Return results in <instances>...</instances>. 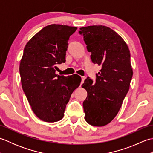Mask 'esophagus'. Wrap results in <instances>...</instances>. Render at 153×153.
I'll return each instance as SVG.
<instances>
[{
	"label": "esophagus",
	"instance_id": "obj_1",
	"mask_svg": "<svg viewBox=\"0 0 153 153\" xmlns=\"http://www.w3.org/2000/svg\"><path fill=\"white\" fill-rule=\"evenodd\" d=\"M82 77V83L84 82V80H85V77H84V76H82V77Z\"/></svg>",
	"mask_w": 153,
	"mask_h": 153
}]
</instances>
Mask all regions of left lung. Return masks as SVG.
Returning a JSON list of instances; mask_svg holds the SVG:
<instances>
[{
    "label": "left lung",
    "mask_w": 153,
    "mask_h": 153,
    "mask_svg": "<svg viewBox=\"0 0 153 153\" xmlns=\"http://www.w3.org/2000/svg\"><path fill=\"white\" fill-rule=\"evenodd\" d=\"M93 63L100 66L96 82L89 77L82 85L87 92L83 106L89 124L101 127L115 118L128 93L133 76L130 52L122 37L105 25L80 28Z\"/></svg>",
    "instance_id": "1"
}]
</instances>
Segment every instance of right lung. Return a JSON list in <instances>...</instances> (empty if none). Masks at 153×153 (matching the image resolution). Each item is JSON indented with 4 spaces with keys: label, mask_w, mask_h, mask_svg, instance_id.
<instances>
[{
    "label": "right lung",
    "mask_w": 153,
    "mask_h": 153,
    "mask_svg": "<svg viewBox=\"0 0 153 153\" xmlns=\"http://www.w3.org/2000/svg\"><path fill=\"white\" fill-rule=\"evenodd\" d=\"M76 27L51 24L43 27L25 45L19 64L23 90L31 110L40 120L62 119L67 103L80 85L81 77L58 76V64L66 62L69 38Z\"/></svg>",
    "instance_id": "add662e5"
}]
</instances>
